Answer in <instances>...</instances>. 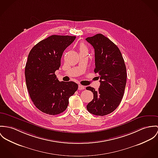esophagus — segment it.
I'll use <instances>...</instances> for the list:
<instances>
[{
    "label": "esophagus",
    "mask_w": 158,
    "mask_h": 158,
    "mask_svg": "<svg viewBox=\"0 0 158 158\" xmlns=\"http://www.w3.org/2000/svg\"><path fill=\"white\" fill-rule=\"evenodd\" d=\"M85 89V87L84 86H82V85H78V89L79 90H83V89Z\"/></svg>",
    "instance_id": "obj_1"
}]
</instances>
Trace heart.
Here are the masks:
<instances>
[{"label": "heart", "instance_id": "obj_1", "mask_svg": "<svg viewBox=\"0 0 158 158\" xmlns=\"http://www.w3.org/2000/svg\"><path fill=\"white\" fill-rule=\"evenodd\" d=\"M80 52H87L88 49L85 43H81L79 47Z\"/></svg>", "mask_w": 158, "mask_h": 158}]
</instances>
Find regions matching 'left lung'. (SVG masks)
Returning <instances> with one entry per match:
<instances>
[{
  "label": "left lung",
  "mask_w": 158,
  "mask_h": 158,
  "mask_svg": "<svg viewBox=\"0 0 158 158\" xmlns=\"http://www.w3.org/2000/svg\"><path fill=\"white\" fill-rule=\"evenodd\" d=\"M95 50V73L100 75V86L97 90L90 86L94 98L87 105L94 115H108L119 105L126 85L127 73L124 60L115 43L101 34L86 39Z\"/></svg>",
  "instance_id": "obj_1"
}]
</instances>
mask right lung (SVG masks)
I'll use <instances>...</instances> for the list:
<instances>
[{"instance_id": "1", "label": "right lung", "mask_w": 158, "mask_h": 158, "mask_svg": "<svg viewBox=\"0 0 158 158\" xmlns=\"http://www.w3.org/2000/svg\"><path fill=\"white\" fill-rule=\"evenodd\" d=\"M75 38L52 35L36 44L29 53L25 70L27 87L34 104L43 113L63 112L78 89L75 82H60L55 74L64 51Z\"/></svg>"}]
</instances>
